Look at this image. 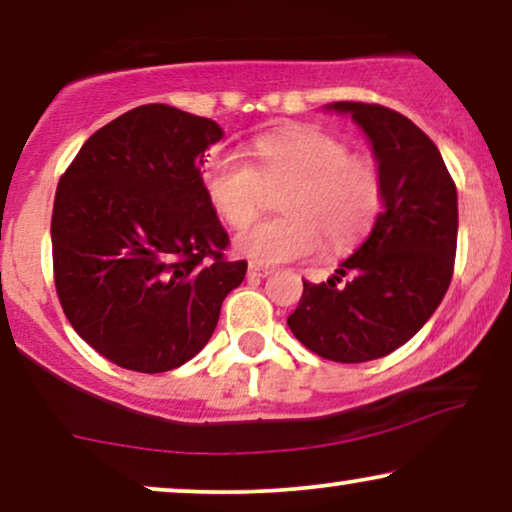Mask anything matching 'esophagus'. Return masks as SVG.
<instances>
[{"label":"esophagus","mask_w":512,"mask_h":512,"mask_svg":"<svg viewBox=\"0 0 512 512\" xmlns=\"http://www.w3.org/2000/svg\"><path fill=\"white\" fill-rule=\"evenodd\" d=\"M270 268H263V265H249V277H258V279H263V277H268L270 275Z\"/></svg>","instance_id":"34e87169"}]
</instances>
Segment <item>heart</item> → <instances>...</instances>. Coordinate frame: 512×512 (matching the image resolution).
Wrapping results in <instances>:
<instances>
[{"label": "heart", "instance_id": "1", "mask_svg": "<svg viewBox=\"0 0 512 512\" xmlns=\"http://www.w3.org/2000/svg\"><path fill=\"white\" fill-rule=\"evenodd\" d=\"M254 165L214 149L202 163L207 198L228 226L244 228L279 198V219L256 223L237 249L261 265L345 251L373 228L382 207V177L373 160L314 128L279 130L251 144Z\"/></svg>", "mask_w": 512, "mask_h": 512}]
</instances>
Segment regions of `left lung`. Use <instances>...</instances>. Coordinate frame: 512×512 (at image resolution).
Wrapping results in <instances>:
<instances>
[{
  "label": "left lung",
  "instance_id": "obj_1",
  "mask_svg": "<svg viewBox=\"0 0 512 512\" xmlns=\"http://www.w3.org/2000/svg\"><path fill=\"white\" fill-rule=\"evenodd\" d=\"M328 109L349 114L368 135L384 207L368 240L328 282L303 279L286 324L321 359L363 363L405 345L443 300L457 254V186L438 146L410 118L382 104Z\"/></svg>",
  "mask_w": 512,
  "mask_h": 512
}]
</instances>
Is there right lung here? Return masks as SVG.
<instances>
[{
  "instance_id": "1",
  "label": "right lung",
  "mask_w": 512,
  "mask_h": 512,
  "mask_svg": "<svg viewBox=\"0 0 512 512\" xmlns=\"http://www.w3.org/2000/svg\"><path fill=\"white\" fill-rule=\"evenodd\" d=\"M223 130L170 104H144L88 137L53 202V279L74 331L116 366L165 373L212 338L247 261L202 184Z\"/></svg>"
}]
</instances>
